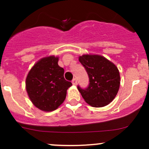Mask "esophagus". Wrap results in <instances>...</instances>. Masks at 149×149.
<instances>
[{
  "instance_id": "obj_1",
  "label": "esophagus",
  "mask_w": 149,
  "mask_h": 149,
  "mask_svg": "<svg viewBox=\"0 0 149 149\" xmlns=\"http://www.w3.org/2000/svg\"><path fill=\"white\" fill-rule=\"evenodd\" d=\"M72 84H73V85L74 86L77 85V81H76V79H73V80H72Z\"/></svg>"
}]
</instances>
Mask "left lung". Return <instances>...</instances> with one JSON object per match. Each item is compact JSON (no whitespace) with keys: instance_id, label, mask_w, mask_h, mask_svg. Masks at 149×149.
I'll use <instances>...</instances> for the list:
<instances>
[{"instance_id":"obj_1","label":"left lung","mask_w":149,"mask_h":149,"mask_svg":"<svg viewBox=\"0 0 149 149\" xmlns=\"http://www.w3.org/2000/svg\"><path fill=\"white\" fill-rule=\"evenodd\" d=\"M79 61L85 68L89 84L86 88L78 86V90L86 103L94 107L109 104L116 97L120 84L118 67L100 55H83Z\"/></svg>"}]
</instances>
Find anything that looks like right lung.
Returning <instances> with one entry per match:
<instances>
[{
  "instance_id": "1",
  "label": "right lung",
  "mask_w": 149,
  "mask_h": 149,
  "mask_svg": "<svg viewBox=\"0 0 149 149\" xmlns=\"http://www.w3.org/2000/svg\"><path fill=\"white\" fill-rule=\"evenodd\" d=\"M54 55L37 61L29 71L26 90L33 104L40 110H55L65 100L71 82L64 79V69L58 65Z\"/></svg>"
}]
</instances>
